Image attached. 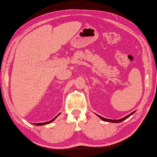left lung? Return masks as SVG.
I'll list each match as a JSON object with an SVG mask.
<instances>
[{"label":"left lung","instance_id":"left-lung-1","mask_svg":"<svg viewBox=\"0 0 157 157\" xmlns=\"http://www.w3.org/2000/svg\"><path fill=\"white\" fill-rule=\"evenodd\" d=\"M135 113V111H134V112H132V113H131L130 114H128V115H127V116H126L125 117H124V118H121V119H118V120H112V119H108V118H103V117H101L100 115H98V114H97V115L101 118V119H102V121H106V122H110V123H121V122H122V121H124L125 119H127V118H128L130 116H131L132 114H133L134 113Z\"/></svg>","mask_w":157,"mask_h":157}]
</instances>
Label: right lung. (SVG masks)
<instances>
[{
    "mask_svg": "<svg viewBox=\"0 0 157 157\" xmlns=\"http://www.w3.org/2000/svg\"><path fill=\"white\" fill-rule=\"evenodd\" d=\"M60 114V113L58 114V115L57 116H56L54 118H53V119H52L51 121H48V122H46V123H34V125H37V126H41V125H45V124H49V123H52V121H54V120L55 119V118L58 117L59 115Z\"/></svg>",
    "mask_w": 157,
    "mask_h": 157,
    "instance_id": "1",
    "label": "right lung"
}]
</instances>
